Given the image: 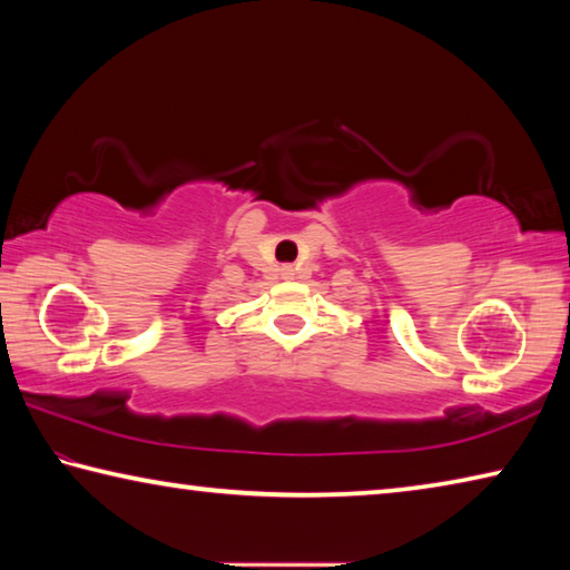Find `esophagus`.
<instances>
[{"label":"esophagus","mask_w":570,"mask_h":570,"mask_svg":"<svg viewBox=\"0 0 570 570\" xmlns=\"http://www.w3.org/2000/svg\"><path fill=\"white\" fill-rule=\"evenodd\" d=\"M296 268L294 266H282V278H294Z\"/></svg>","instance_id":"obj_1"}]
</instances>
